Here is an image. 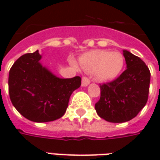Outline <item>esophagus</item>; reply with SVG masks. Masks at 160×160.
Instances as JSON below:
<instances>
[{
	"label": "esophagus",
	"mask_w": 160,
	"mask_h": 160,
	"mask_svg": "<svg viewBox=\"0 0 160 160\" xmlns=\"http://www.w3.org/2000/svg\"><path fill=\"white\" fill-rule=\"evenodd\" d=\"M90 80L87 78V77H83L82 78V81H81V85H82V87H87L89 84H90Z\"/></svg>",
	"instance_id": "esophagus-1"
}]
</instances>
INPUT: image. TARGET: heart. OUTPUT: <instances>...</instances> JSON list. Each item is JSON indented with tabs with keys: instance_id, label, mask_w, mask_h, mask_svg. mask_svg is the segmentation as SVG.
<instances>
[{
	"instance_id": "1",
	"label": "heart",
	"mask_w": 160,
	"mask_h": 160,
	"mask_svg": "<svg viewBox=\"0 0 160 160\" xmlns=\"http://www.w3.org/2000/svg\"><path fill=\"white\" fill-rule=\"evenodd\" d=\"M80 67L89 73H95L101 80H110L118 76L123 67L120 52L94 49L85 53L79 59Z\"/></svg>"
}]
</instances>
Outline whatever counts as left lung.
<instances>
[{
  "instance_id": "1",
  "label": "left lung",
  "mask_w": 160,
  "mask_h": 160,
  "mask_svg": "<svg viewBox=\"0 0 160 160\" xmlns=\"http://www.w3.org/2000/svg\"><path fill=\"white\" fill-rule=\"evenodd\" d=\"M127 69L111 82L100 85V98L95 104L98 115L110 122L133 119L148 102L149 68L142 60L123 50Z\"/></svg>"
}]
</instances>
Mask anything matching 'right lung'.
I'll use <instances>...</instances> for the list:
<instances>
[{"label": "right lung", "instance_id": "1", "mask_svg": "<svg viewBox=\"0 0 160 160\" xmlns=\"http://www.w3.org/2000/svg\"><path fill=\"white\" fill-rule=\"evenodd\" d=\"M38 50L25 54L9 71L8 92L12 105L24 118L46 122L62 118L71 94L81 85V78L61 79L40 63Z\"/></svg>", "mask_w": 160, "mask_h": 160}]
</instances>
